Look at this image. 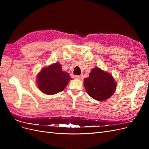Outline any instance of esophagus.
<instances>
[{"label":"esophagus","instance_id":"esophagus-1","mask_svg":"<svg viewBox=\"0 0 149 149\" xmlns=\"http://www.w3.org/2000/svg\"><path fill=\"white\" fill-rule=\"evenodd\" d=\"M74 78L78 79H82L83 78V75H76V76H74Z\"/></svg>","mask_w":149,"mask_h":149}]
</instances>
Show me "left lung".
Returning a JSON list of instances; mask_svg holds the SVG:
<instances>
[{
  "mask_svg": "<svg viewBox=\"0 0 149 149\" xmlns=\"http://www.w3.org/2000/svg\"><path fill=\"white\" fill-rule=\"evenodd\" d=\"M84 85L89 95L99 101L109 98L117 86L113 76L97 67L94 68L89 77L84 79Z\"/></svg>",
  "mask_w": 149,
  "mask_h": 149,
  "instance_id": "8db88e82",
  "label": "left lung"
}]
</instances>
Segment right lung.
Listing matches in <instances>:
<instances>
[{
  "label": "right lung",
  "instance_id": "right-lung-1",
  "mask_svg": "<svg viewBox=\"0 0 149 149\" xmlns=\"http://www.w3.org/2000/svg\"><path fill=\"white\" fill-rule=\"evenodd\" d=\"M70 79L72 78L70 74L62 70L61 64L56 63L39 72L37 83L40 91L48 95H53L63 91Z\"/></svg>",
  "mask_w": 149,
  "mask_h": 149
}]
</instances>
